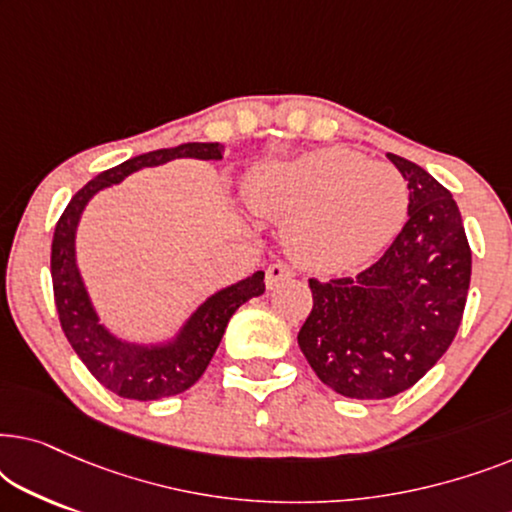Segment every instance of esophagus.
Listing matches in <instances>:
<instances>
[{
  "mask_svg": "<svg viewBox=\"0 0 512 512\" xmlns=\"http://www.w3.org/2000/svg\"><path fill=\"white\" fill-rule=\"evenodd\" d=\"M293 275H296V272H293V268H289L286 263H272L268 272H265V286H268V289H275V286L286 282V279H291Z\"/></svg>",
  "mask_w": 512,
  "mask_h": 512,
  "instance_id": "esophagus-1",
  "label": "esophagus"
}]
</instances>
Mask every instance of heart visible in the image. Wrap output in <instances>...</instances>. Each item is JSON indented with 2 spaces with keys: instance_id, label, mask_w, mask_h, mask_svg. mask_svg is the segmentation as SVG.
Wrapping results in <instances>:
<instances>
[{
  "instance_id": "heart-1",
  "label": "heart",
  "mask_w": 512,
  "mask_h": 512,
  "mask_svg": "<svg viewBox=\"0 0 512 512\" xmlns=\"http://www.w3.org/2000/svg\"><path fill=\"white\" fill-rule=\"evenodd\" d=\"M244 195L254 212L289 221V254L326 275L373 258L398 233L410 202L396 167L338 146L256 167Z\"/></svg>"
}]
</instances>
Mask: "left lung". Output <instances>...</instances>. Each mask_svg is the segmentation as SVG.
I'll return each mask as SVG.
<instances>
[{"label": "left lung", "instance_id": "obj_1", "mask_svg": "<svg viewBox=\"0 0 512 512\" xmlns=\"http://www.w3.org/2000/svg\"><path fill=\"white\" fill-rule=\"evenodd\" d=\"M387 158L408 181V221L356 277L310 279L312 312L298 333L319 380L361 401L401 394L436 366L471 284V247L452 193L424 167Z\"/></svg>", "mask_w": 512, "mask_h": 512}]
</instances>
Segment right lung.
<instances>
[{
    "mask_svg": "<svg viewBox=\"0 0 512 512\" xmlns=\"http://www.w3.org/2000/svg\"><path fill=\"white\" fill-rule=\"evenodd\" d=\"M174 158L221 160L223 146L212 142H188L172 146V149L142 153V156L125 160L111 170H104L69 200L65 212L55 223L51 244L53 298L65 338L102 387L121 398H132V401H158V398L177 396L193 387L212 361L237 307L265 291V272L258 270L242 282L214 293L188 319L179 338L165 347L128 345L100 326L95 310L90 307L88 293L83 289L74 258V233L83 207L104 186L118 184L142 167L163 165Z\"/></svg>",
    "mask_w": 512,
    "mask_h": 512,
    "instance_id": "1",
    "label": "right lung"
}]
</instances>
